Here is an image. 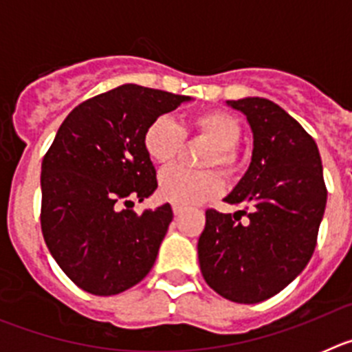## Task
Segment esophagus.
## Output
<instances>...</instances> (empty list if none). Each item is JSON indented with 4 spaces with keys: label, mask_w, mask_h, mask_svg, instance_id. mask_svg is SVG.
<instances>
[{
    "label": "esophagus",
    "mask_w": 352,
    "mask_h": 352,
    "mask_svg": "<svg viewBox=\"0 0 352 352\" xmlns=\"http://www.w3.org/2000/svg\"><path fill=\"white\" fill-rule=\"evenodd\" d=\"M182 211H183V208L179 206V204H173V213L176 214V217H178V214H182Z\"/></svg>",
    "instance_id": "34e87169"
}]
</instances>
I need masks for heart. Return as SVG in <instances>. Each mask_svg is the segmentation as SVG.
<instances>
[{
  "label": "heart",
  "mask_w": 352,
  "mask_h": 352,
  "mask_svg": "<svg viewBox=\"0 0 352 352\" xmlns=\"http://www.w3.org/2000/svg\"><path fill=\"white\" fill-rule=\"evenodd\" d=\"M241 123L234 114L222 109H208L188 118L178 125L167 116L155 118L144 130L142 144L146 153L158 166H167L178 157L186 135H203L211 141V148L201 158L203 166H217L223 176L232 178L241 170L243 158L238 141ZM222 190L220 174L213 169H185L169 167L158 178V194L162 199L179 206H194L217 197Z\"/></svg>",
  "instance_id": "heart-1"
}]
</instances>
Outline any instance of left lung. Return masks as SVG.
<instances>
[{
	"mask_svg": "<svg viewBox=\"0 0 352 352\" xmlns=\"http://www.w3.org/2000/svg\"><path fill=\"white\" fill-rule=\"evenodd\" d=\"M229 105L247 116L254 132L250 167L226 197L243 210H206L197 254L213 291L250 305L275 296L309 264L328 190L316 141L284 109L259 96Z\"/></svg>",
	"mask_w": 352,
	"mask_h": 352,
	"instance_id": "8db88e82",
	"label": "left lung"
}]
</instances>
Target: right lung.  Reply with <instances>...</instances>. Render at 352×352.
<instances>
[{
  "label": "right lung",
  "instance_id": "right-lung-1",
  "mask_svg": "<svg viewBox=\"0 0 352 352\" xmlns=\"http://www.w3.org/2000/svg\"><path fill=\"white\" fill-rule=\"evenodd\" d=\"M185 100L123 84L79 104L61 123L42 160L40 226L56 263L82 291L120 294L153 268L173 210H132V199L144 201L158 186L142 135Z\"/></svg>",
  "mask_w": 352,
  "mask_h": 352
}]
</instances>
